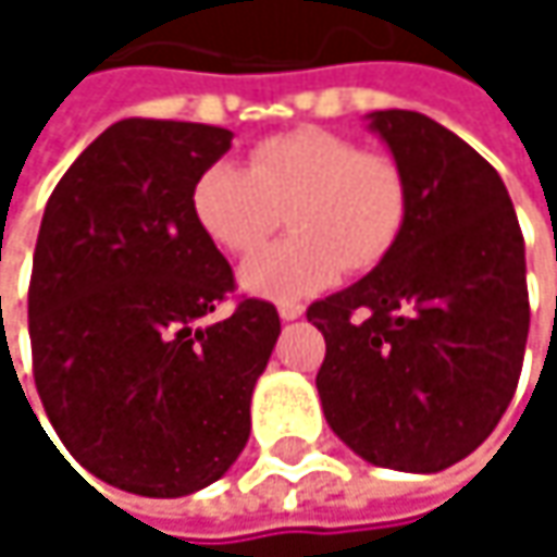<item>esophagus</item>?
<instances>
[{"label": "esophagus", "mask_w": 557, "mask_h": 557, "mask_svg": "<svg viewBox=\"0 0 557 557\" xmlns=\"http://www.w3.org/2000/svg\"><path fill=\"white\" fill-rule=\"evenodd\" d=\"M277 312L283 322H293V319H299V315H302V306H299V302H280Z\"/></svg>", "instance_id": "1"}]
</instances>
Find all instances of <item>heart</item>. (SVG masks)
Listing matches in <instances>:
<instances>
[{
    "label": "heart",
    "instance_id": "1",
    "mask_svg": "<svg viewBox=\"0 0 557 557\" xmlns=\"http://www.w3.org/2000/svg\"><path fill=\"white\" fill-rule=\"evenodd\" d=\"M289 235L242 264V286L255 296L293 302L345 271L377 268L399 242L409 215L403 168L358 141L296 128L258 141L248 168L209 164L189 189L196 228L228 255H251L280 225Z\"/></svg>",
    "mask_w": 557,
    "mask_h": 557
}]
</instances>
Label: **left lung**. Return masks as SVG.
<instances>
[{"label": "left lung", "mask_w": 557, "mask_h": 557, "mask_svg": "<svg viewBox=\"0 0 557 557\" xmlns=\"http://www.w3.org/2000/svg\"><path fill=\"white\" fill-rule=\"evenodd\" d=\"M409 183L387 258L309 306L325 335V422L364 461L435 474L468 458L506 412L529 335L525 245L503 186L429 115L371 112Z\"/></svg>", "instance_id": "1"}]
</instances>
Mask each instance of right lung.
Wrapping results in <instances>:
<instances>
[{
  "mask_svg": "<svg viewBox=\"0 0 557 557\" xmlns=\"http://www.w3.org/2000/svg\"><path fill=\"white\" fill-rule=\"evenodd\" d=\"M196 122L122 119L54 186L32 264L35 387L66 451L138 497L219 481L251 435L280 315L242 299L189 215L193 180L232 148Z\"/></svg>",
  "mask_w": 557,
  "mask_h": 557,
  "instance_id": "obj_1",
  "label": "right lung"
}]
</instances>
